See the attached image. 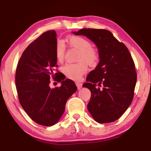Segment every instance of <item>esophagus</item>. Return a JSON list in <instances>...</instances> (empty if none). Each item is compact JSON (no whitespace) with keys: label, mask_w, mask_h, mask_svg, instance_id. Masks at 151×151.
Masks as SVG:
<instances>
[{"label":"esophagus","mask_w":151,"mask_h":151,"mask_svg":"<svg viewBox=\"0 0 151 151\" xmlns=\"http://www.w3.org/2000/svg\"><path fill=\"white\" fill-rule=\"evenodd\" d=\"M75 84L76 85V87H77L78 89H80L82 87V83L81 82H76Z\"/></svg>","instance_id":"obj_1"}]
</instances>
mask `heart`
Returning a JSON list of instances; mask_svg holds the SVG:
<instances>
[{"label":"heart","instance_id":"obj_1","mask_svg":"<svg viewBox=\"0 0 151 151\" xmlns=\"http://www.w3.org/2000/svg\"><path fill=\"white\" fill-rule=\"evenodd\" d=\"M69 45L79 51L78 61H84L89 66H93L98 61V53L91 48V44L88 40L81 37L73 36L68 40ZM65 55V45L61 40H58L55 45V58L57 61L62 63L64 61ZM87 65L84 62L76 64H66L62 67V73L65 76L72 80H79L86 73Z\"/></svg>","mask_w":151,"mask_h":151}]
</instances>
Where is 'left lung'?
Returning a JSON list of instances; mask_svg holds the SVG:
<instances>
[{
  "mask_svg": "<svg viewBox=\"0 0 151 151\" xmlns=\"http://www.w3.org/2000/svg\"><path fill=\"white\" fill-rule=\"evenodd\" d=\"M72 32L88 38L98 49L100 62L83 85L91 93L87 109L98 123L115 121L133 100L137 74L131 54L109 30L83 28Z\"/></svg>",
  "mask_w": 151,
  "mask_h": 151,
  "instance_id": "8db88e82",
  "label": "left lung"
}]
</instances>
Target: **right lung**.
Instances as JSON below:
<instances>
[{
	"label": "right lung",
	"instance_id": "1",
	"mask_svg": "<svg viewBox=\"0 0 151 151\" xmlns=\"http://www.w3.org/2000/svg\"><path fill=\"white\" fill-rule=\"evenodd\" d=\"M55 31L44 32L24 50L15 73L20 104L35 122L44 126H52L59 121L67 100L77 90L73 81L57 77L59 73L53 74L58 67ZM53 75L61 86L51 89L50 78Z\"/></svg>",
	"mask_w": 151,
	"mask_h": 151
}]
</instances>
